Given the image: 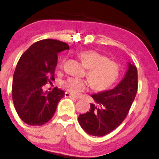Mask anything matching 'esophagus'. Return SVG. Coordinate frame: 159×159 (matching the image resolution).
<instances>
[{"instance_id":"obj_1","label":"esophagus","mask_w":159,"mask_h":159,"mask_svg":"<svg viewBox=\"0 0 159 159\" xmlns=\"http://www.w3.org/2000/svg\"><path fill=\"white\" fill-rule=\"evenodd\" d=\"M64 96L66 97V98H72V99H75V100H78V98H76V97H75L74 95H72V94H70V93H67V92H66L64 94Z\"/></svg>"}]
</instances>
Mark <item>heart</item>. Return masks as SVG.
<instances>
[{"mask_svg":"<svg viewBox=\"0 0 159 159\" xmlns=\"http://www.w3.org/2000/svg\"><path fill=\"white\" fill-rule=\"evenodd\" d=\"M78 56L88 69L87 77L95 90H105L118 79L120 74L119 65L108 60L104 55L93 50H86L80 52ZM63 87L72 95H79L87 90L89 83L84 80L71 77L63 82Z\"/></svg>","mask_w":159,"mask_h":159,"instance_id":"heart-1","label":"heart"}]
</instances>
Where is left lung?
Returning a JSON list of instances; mask_svg holds the SVG:
<instances>
[{"instance_id": "1", "label": "left lung", "mask_w": 159, "mask_h": 159, "mask_svg": "<svg viewBox=\"0 0 159 159\" xmlns=\"http://www.w3.org/2000/svg\"><path fill=\"white\" fill-rule=\"evenodd\" d=\"M123 79L113 89L92 95L95 104L78 117L82 129L93 136H104L121 124L129 112L138 89L137 68L127 63Z\"/></svg>"}]
</instances>
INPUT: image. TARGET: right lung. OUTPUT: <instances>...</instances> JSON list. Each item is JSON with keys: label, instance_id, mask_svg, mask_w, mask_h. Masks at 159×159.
Segmentation results:
<instances>
[{"label": "right lung", "instance_id": "add662e5", "mask_svg": "<svg viewBox=\"0 0 159 159\" xmlns=\"http://www.w3.org/2000/svg\"><path fill=\"white\" fill-rule=\"evenodd\" d=\"M69 49L64 42L43 39L29 47L19 59L13 75L12 100L19 117L26 124L41 126L52 118L64 92L58 87L43 91L55 80L58 53Z\"/></svg>", "mask_w": 159, "mask_h": 159}]
</instances>
